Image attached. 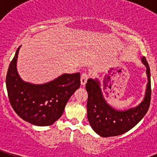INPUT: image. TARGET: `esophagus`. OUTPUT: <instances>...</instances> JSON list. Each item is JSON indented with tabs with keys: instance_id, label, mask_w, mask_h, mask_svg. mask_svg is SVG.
Returning <instances> with one entry per match:
<instances>
[{
	"instance_id": "esophagus-1",
	"label": "esophagus",
	"mask_w": 157,
	"mask_h": 157,
	"mask_svg": "<svg viewBox=\"0 0 157 157\" xmlns=\"http://www.w3.org/2000/svg\"><path fill=\"white\" fill-rule=\"evenodd\" d=\"M89 75L87 73H83L81 75V78H80V82H81L82 86H85L88 80Z\"/></svg>"
}]
</instances>
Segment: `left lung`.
<instances>
[{"label": "left lung", "mask_w": 157, "mask_h": 157, "mask_svg": "<svg viewBox=\"0 0 157 157\" xmlns=\"http://www.w3.org/2000/svg\"><path fill=\"white\" fill-rule=\"evenodd\" d=\"M141 61L146 67L147 84L143 101L134 108L120 111L109 105L102 94L98 79H89L86 84L88 93L87 118L93 131L103 137L121 135L133 128L148 111L151 97L150 71L144 57Z\"/></svg>", "instance_id": "8db88e82"}]
</instances>
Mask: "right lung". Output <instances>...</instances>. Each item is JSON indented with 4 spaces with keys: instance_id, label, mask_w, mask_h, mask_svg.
Instances as JSON below:
<instances>
[{
    "instance_id": "obj_1",
    "label": "right lung",
    "mask_w": 157,
    "mask_h": 157,
    "mask_svg": "<svg viewBox=\"0 0 157 157\" xmlns=\"http://www.w3.org/2000/svg\"><path fill=\"white\" fill-rule=\"evenodd\" d=\"M11 61L7 77L8 98L16 113L37 126L52 125L62 115L70 97L80 86V74H64L43 84L23 81L17 69L19 50Z\"/></svg>"
}]
</instances>
